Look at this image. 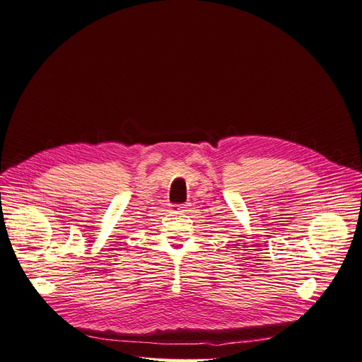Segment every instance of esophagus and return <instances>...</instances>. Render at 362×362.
<instances>
[{"mask_svg": "<svg viewBox=\"0 0 362 362\" xmlns=\"http://www.w3.org/2000/svg\"><path fill=\"white\" fill-rule=\"evenodd\" d=\"M177 206L180 208V210H184V211H185V210H189V208H190L192 205H190V202H185V204H180V205H177Z\"/></svg>", "mask_w": 362, "mask_h": 362, "instance_id": "esophagus-1", "label": "esophagus"}]
</instances>
